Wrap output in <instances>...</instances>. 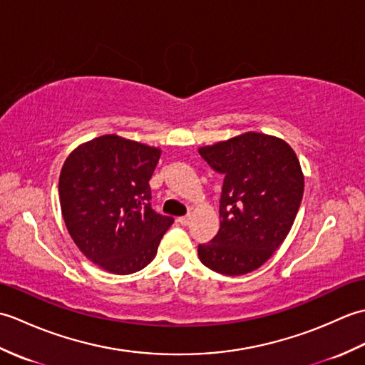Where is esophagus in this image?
<instances>
[{
  "label": "esophagus",
  "mask_w": 365,
  "mask_h": 365,
  "mask_svg": "<svg viewBox=\"0 0 365 365\" xmlns=\"http://www.w3.org/2000/svg\"><path fill=\"white\" fill-rule=\"evenodd\" d=\"M190 216H180V218H178V222H180L182 224V226H188V224H190Z\"/></svg>",
  "instance_id": "34e87169"
}]
</instances>
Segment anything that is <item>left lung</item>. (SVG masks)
<instances>
[{
	"label": "left lung",
	"mask_w": 365,
	"mask_h": 365,
	"mask_svg": "<svg viewBox=\"0 0 365 365\" xmlns=\"http://www.w3.org/2000/svg\"><path fill=\"white\" fill-rule=\"evenodd\" d=\"M199 153L224 175L220 230L197 254L207 268L242 276L260 268L297 218L304 192L299 160L284 139L257 131L212 145Z\"/></svg>",
	"instance_id": "1"
}]
</instances>
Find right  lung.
<instances>
[{"instance_id": "right-lung-1", "label": "right lung", "mask_w": 365, "mask_h": 365, "mask_svg": "<svg viewBox=\"0 0 365 365\" xmlns=\"http://www.w3.org/2000/svg\"><path fill=\"white\" fill-rule=\"evenodd\" d=\"M161 149L118 135L83 143L66 158L59 202L78 250L113 274H131L155 259L174 218L150 205L149 180Z\"/></svg>"}]
</instances>
